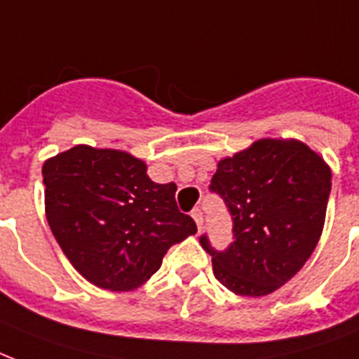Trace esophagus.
Wrapping results in <instances>:
<instances>
[{"instance_id": "obj_1", "label": "esophagus", "mask_w": 359, "mask_h": 359, "mask_svg": "<svg viewBox=\"0 0 359 359\" xmlns=\"http://www.w3.org/2000/svg\"><path fill=\"white\" fill-rule=\"evenodd\" d=\"M193 219H194V223H196V226H198V230H202V226H204V215H202V211L198 210V208H194L193 210Z\"/></svg>"}]
</instances>
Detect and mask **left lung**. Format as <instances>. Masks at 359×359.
Returning <instances> with one entry per match:
<instances>
[{"label":"left lung","mask_w":359,"mask_h":359,"mask_svg":"<svg viewBox=\"0 0 359 359\" xmlns=\"http://www.w3.org/2000/svg\"><path fill=\"white\" fill-rule=\"evenodd\" d=\"M210 189L232 215L234 241L211 255L217 280L238 296L275 292L304 268L320 240L332 170L299 140L262 138L219 161Z\"/></svg>","instance_id":"8db88e82"}]
</instances>
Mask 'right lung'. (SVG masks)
<instances>
[{"label":"right lung","instance_id":"right-lung-1","mask_svg":"<svg viewBox=\"0 0 359 359\" xmlns=\"http://www.w3.org/2000/svg\"><path fill=\"white\" fill-rule=\"evenodd\" d=\"M127 151L74 146L44 161V210L69 262L104 290H135L172 245L196 234L176 183H155Z\"/></svg>","mask_w":359,"mask_h":359}]
</instances>
